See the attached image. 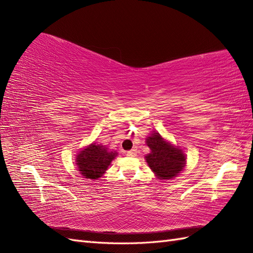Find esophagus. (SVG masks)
<instances>
[{"mask_svg": "<svg viewBox=\"0 0 253 253\" xmlns=\"http://www.w3.org/2000/svg\"><path fill=\"white\" fill-rule=\"evenodd\" d=\"M136 154H137V150L136 149H132V150H130V151L127 152L128 157H136Z\"/></svg>", "mask_w": 253, "mask_h": 253, "instance_id": "1", "label": "esophagus"}]
</instances>
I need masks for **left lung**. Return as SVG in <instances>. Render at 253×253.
<instances>
[{"label": "left lung", "instance_id": "8db88e82", "mask_svg": "<svg viewBox=\"0 0 253 253\" xmlns=\"http://www.w3.org/2000/svg\"><path fill=\"white\" fill-rule=\"evenodd\" d=\"M148 147L151 149L146 160L150 168L160 179H170L185 168V154L181 150L166 142L159 132L153 131L147 138Z\"/></svg>", "mask_w": 253, "mask_h": 253}]
</instances>
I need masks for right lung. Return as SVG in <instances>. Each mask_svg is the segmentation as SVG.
<instances>
[{
    "label": "right lung",
    "instance_id": "add662e5",
    "mask_svg": "<svg viewBox=\"0 0 253 253\" xmlns=\"http://www.w3.org/2000/svg\"><path fill=\"white\" fill-rule=\"evenodd\" d=\"M115 155L116 152H109L104 146L92 143L77 155L78 170L85 178H99L105 173Z\"/></svg>",
    "mask_w": 253,
    "mask_h": 253
}]
</instances>
